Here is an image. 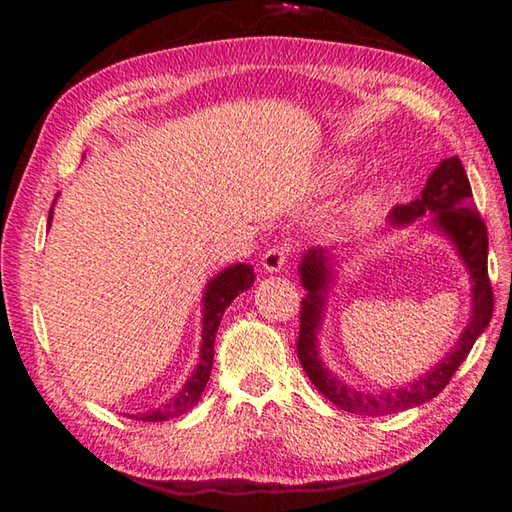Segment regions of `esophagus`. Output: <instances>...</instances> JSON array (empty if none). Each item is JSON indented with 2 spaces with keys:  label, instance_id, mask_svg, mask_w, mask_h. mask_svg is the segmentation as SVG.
Instances as JSON below:
<instances>
[{
  "label": "esophagus",
  "instance_id": "obj_1",
  "mask_svg": "<svg viewBox=\"0 0 512 512\" xmlns=\"http://www.w3.org/2000/svg\"><path fill=\"white\" fill-rule=\"evenodd\" d=\"M289 259V248L287 246H273L268 248L262 257V268L266 273H280L284 266H287Z\"/></svg>",
  "mask_w": 512,
  "mask_h": 512
}]
</instances>
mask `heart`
<instances>
[{"mask_svg": "<svg viewBox=\"0 0 512 512\" xmlns=\"http://www.w3.org/2000/svg\"><path fill=\"white\" fill-rule=\"evenodd\" d=\"M354 169H357V164L350 158H334L323 164V169H320V185L323 187H334L343 183V180H348ZM381 198V189H368V192H363L357 198V210H370L372 205H377V201Z\"/></svg>", "mask_w": 512, "mask_h": 512, "instance_id": "1", "label": "heart"}]
</instances>
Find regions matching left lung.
<instances>
[{"instance_id":"1","label":"left lung","mask_w":512,"mask_h":512,"mask_svg":"<svg viewBox=\"0 0 512 512\" xmlns=\"http://www.w3.org/2000/svg\"><path fill=\"white\" fill-rule=\"evenodd\" d=\"M429 217V228L436 230L454 246L472 282V307L470 320L458 336V341L436 366L422 372L418 379L406 381L400 388L370 393L350 386L339 375L325 366L318 350V334L325 320V305L329 293L339 277V250L309 248L300 259V282L307 296L300 307V336H298V359L320 393L339 409L357 415H388L400 413L413 406H420L436 397L449 384L458 366L470 354L476 339L485 332L492 318V287L488 280V232L481 216L472 207V189L461 160L447 158L431 171L422 194L406 205H397L388 214V228H406L422 216ZM386 232V230H384Z\"/></svg>"}]
</instances>
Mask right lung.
Here are the masks:
<instances>
[{"mask_svg": "<svg viewBox=\"0 0 512 512\" xmlns=\"http://www.w3.org/2000/svg\"><path fill=\"white\" fill-rule=\"evenodd\" d=\"M54 219V207L49 210V225ZM255 282V273L250 264H232L225 266L223 271L216 273L210 282L205 284L203 291V329H201V352H198V363L192 375L187 377L183 388L171 397L167 404L158 406L153 411L144 413H128V418L142 422H164L183 415L189 409H194L201 400L207 381H210L212 361H214V339L216 329L221 325L223 311L232 305L239 293L248 291Z\"/></svg>", "mask_w": 512, "mask_h": 512, "instance_id": "right-lung-1", "label": "right lung"}]
</instances>
